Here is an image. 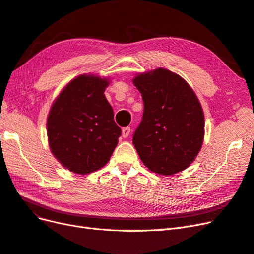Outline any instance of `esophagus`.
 Masks as SVG:
<instances>
[{"instance_id":"obj_1","label":"esophagus","mask_w":254,"mask_h":254,"mask_svg":"<svg viewBox=\"0 0 254 254\" xmlns=\"http://www.w3.org/2000/svg\"><path fill=\"white\" fill-rule=\"evenodd\" d=\"M130 134V127H124L122 129V135L123 137H127Z\"/></svg>"}]
</instances>
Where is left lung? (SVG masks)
Returning a JSON list of instances; mask_svg holds the SVG:
<instances>
[{"mask_svg": "<svg viewBox=\"0 0 254 254\" xmlns=\"http://www.w3.org/2000/svg\"><path fill=\"white\" fill-rule=\"evenodd\" d=\"M142 94V122L132 143L144 165L170 176L188 168L201 149L204 115L189 83L165 68L137 74L132 80Z\"/></svg>", "mask_w": 254, "mask_h": 254, "instance_id": "8db88e82", "label": "left lung"}]
</instances>
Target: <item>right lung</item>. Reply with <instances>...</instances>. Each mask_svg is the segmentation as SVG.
Returning a JSON list of instances; mask_svg holds the SVG:
<instances>
[{"mask_svg":"<svg viewBox=\"0 0 254 254\" xmlns=\"http://www.w3.org/2000/svg\"><path fill=\"white\" fill-rule=\"evenodd\" d=\"M109 80L80 75L68 82L53 103L47 128L51 151L64 167L87 175L105 166L122 130L104 94Z\"/></svg>","mask_w":254,"mask_h":254,"instance_id":"1","label":"right lung"}]
</instances>
